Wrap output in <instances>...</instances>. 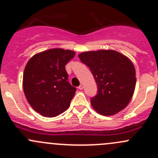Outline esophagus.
<instances>
[{
    "label": "esophagus",
    "instance_id": "34e87169",
    "mask_svg": "<svg viewBox=\"0 0 158 158\" xmlns=\"http://www.w3.org/2000/svg\"><path fill=\"white\" fill-rule=\"evenodd\" d=\"M78 88H79V89H80V90H82V89H83V88H84V86H83V85H81L80 86L78 87Z\"/></svg>",
    "mask_w": 158,
    "mask_h": 158
}]
</instances>
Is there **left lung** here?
Returning <instances> with one entry per match:
<instances>
[{"label": "left lung", "mask_w": 158, "mask_h": 158, "mask_svg": "<svg viewBox=\"0 0 158 158\" xmlns=\"http://www.w3.org/2000/svg\"><path fill=\"white\" fill-rule=\"evenodd\" d=\"M91 70L98 86L91 98L94 110L102 115H113L125 109L136 86V70L128 57L112 49L88 51L78 55Z\"/></svg>", "instance_id": "1"}]
</instances>
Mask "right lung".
I'll return each instance as SVG.
<instances>
[{"mask_svg":"<svg viewBox=\"0 0 158 158\" xmlns=\"http://www.w3.org/2000/svg\"><path fill=\"white\" fill-rule=\"evenodd\" d=\"M74 56V51L51 49L35 54L27 63L24 93L31 108L43 116H57L70 107L76 88L68 82L65 66Z\"/></svg>","mask_w":158,"mask_h":158,"instance_id":"right-lung-1","label":"right lung"}]
</instances>
